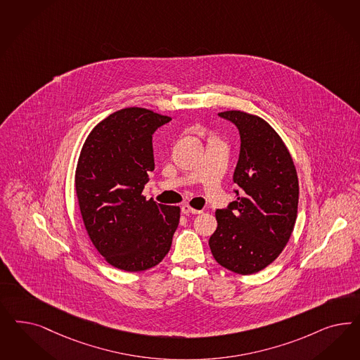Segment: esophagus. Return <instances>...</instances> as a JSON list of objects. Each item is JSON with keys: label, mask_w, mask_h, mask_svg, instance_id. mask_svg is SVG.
<instances>
[{"label": "esophagus", "mask_w": 360, "mask_h": 360, "mask_svg": "<svg viewBox=\"0 0 360 360\" xmlns=\"http://www.w3.org/2000/svg\"><path fill=\"white\" fill-rule=\"evenodd\" d=\"M181 212H183L184 214H200V213H202V210L191 208L189 205H184V207H181Z\"/></svg>", "instance_id": "34e87169"}]
</instances>
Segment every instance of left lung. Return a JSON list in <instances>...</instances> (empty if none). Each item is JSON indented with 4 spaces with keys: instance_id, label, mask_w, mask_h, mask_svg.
Masks as SVG:
<instances>
[{
    "instance_id": "left-lung-1",
    "label": "left lung",
    "mask_w": 360,
    "mask_h": 360,
    "mask_svg": "<svg viewBox=\"0 0 360 360\" xmlns=\"http://www.w3.org/2000/svg\"><path fill=\"white\" fill-rule=\"evenodd\" d=\"M240 132L241 147L233 181L241 188L228 208L217 209V229L209 238L221 266L255 274L283 250L297 220L300 186L290 152L259 116L224 111Z\"/></svg>"
}]
</instances>
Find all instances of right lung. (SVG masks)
Segmentation results:
<instances>
[{"mask_svg":"<svg viewBox=\"0 0 360 360\" xmlns=\"http://www.w3.org/2000/svg\"><path fill=\"white\" fill-rule=\"evenodd\" d=\"M169 120L147 108H123L98 123L82 147L75 171L82 219L96 250L124 271L162 262L179 225V207L141 195L155 169L152 135Z\"/></svg>","mask_w":360,"mask_h":360,"instance_id":"1","label":"right lung"}]
</instances>
